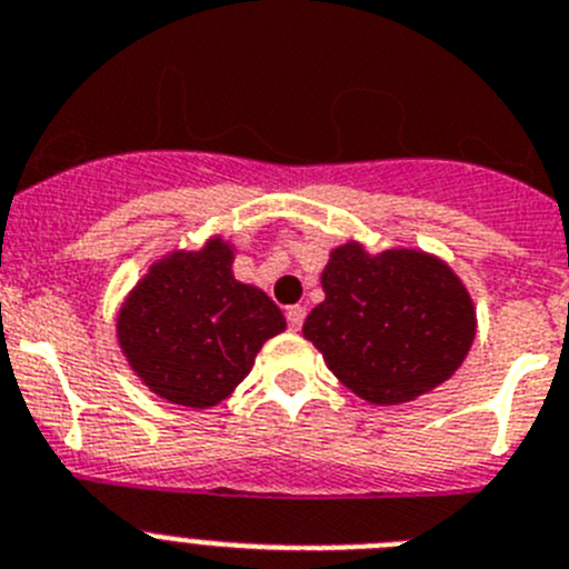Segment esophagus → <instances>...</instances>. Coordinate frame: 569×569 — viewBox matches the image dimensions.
<instances>
[{"instance_id": "1", "label": "esophagus", "mask_w": 569, "mask_h": 569, "mask_svg": "<svg viewBox=\"0 0 569 569\" xmlns=\"http://www.w3.org/2000/svg\"><path fill=\"white\" fill-rule=\"evenodd\" d=\"M286 320H289L291 331H300V326H303V320H306V306H289V311H286Z\"/></svg>"}]
</instances>
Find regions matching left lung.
Returning a JSON list of instances; mask_svg holds the SVG:
<instances>
[{"instance_id": "1", "label": "left lung", "mask_w": 569, "mask_h": 569, "mask_svg": "<svg viewBox=\"0 0 569 569\" xmlns=\"http://www.w3.org/2000/svg\"><path fill=\"white\" fill-rule=\"evenodd\" d=\"M326 300L303 337L337 380L371 406H402L459 371L476 337L468 286L433 252H368L346 240L320 274Z\"/></svg>"}]
</instances>
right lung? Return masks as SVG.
Instances as JSON below:
<instances>
[{
    "label": "right lung",
    "mask_w": 569,
    "mask_h": 569,
    "mask_svg": "<svg viewBox=\"0 0 569 569\" xmlns=\"http://www.w3.org/2000/svg\"><path fill=\"white\" fill-rule=\"evenodd\" d=\"M223 234L201 249H170L147 266L116 315L127 366L156 397L183 408H214L252 371L286 317L263 289L232 272Z\"/></svg>",
    "instance_id": "1"
}]
</instances>
